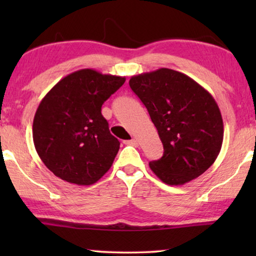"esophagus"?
<instances>
[{
	"label": "esophagus",
	"instance_id": "esophagus-1",
	"mask_svg": "<svg viewBox=\"0 0 256 256\" xmlns=\"http://www.w3.org/2000/svg\"><path fill=\"white\" fill-rule=\"evenodd\" d=\"M126 144H129V146H138V141L136 138H132V140H129V141H126Z\"/></svg>",
	"mask_w": 256,
	"mask_h": 256
}]
</instances>
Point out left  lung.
<instances>
[{"label": "left lung", "mask_w": 256, "mask_h": 256, "mask_svg": "<svg viewBox=\"0 0 256 256\" xmlns=\"http://www.w3.org/2000/svg\"><path fill=\"white\" fill-rule=\"evenodd\" d=\"M129 86L146 107L164 152L150 169L168 185H183L205 172L224 140L220 110L204 87L170 68L132 76Z\"/></svg>", "instance_id": "1"}]
</instances>
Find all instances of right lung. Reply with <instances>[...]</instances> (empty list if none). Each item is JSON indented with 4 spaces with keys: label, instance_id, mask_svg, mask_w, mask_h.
<instances>
[{
    "label": "right lung",
    "instance_id": "add662e5",
    "mask_svg": "<svg viewBox=\"0 0 256 256\" xmlns=\"http://www.w3.org/2000/svg\"><path fill=\"white\" fill-rule=\"evenodd\" d=\"M124 82V76L84 68L64 76L42 99L34 118V144L54 176L92 185L110 169L120 142L110 132L101 107Z\"/></svg>",
    "mask_w": 256,
    "mask_h": 256
}]
</instances>
